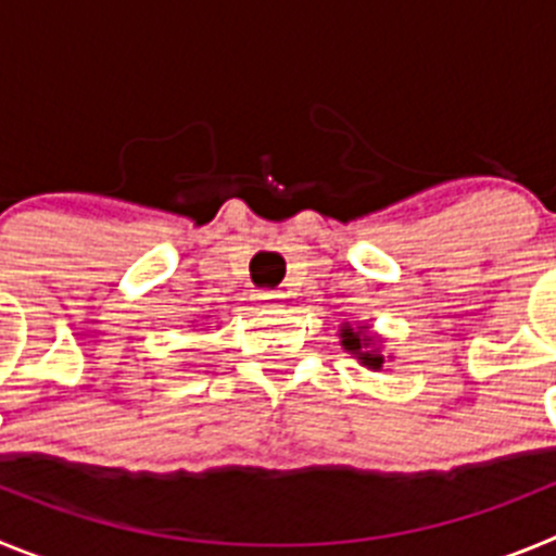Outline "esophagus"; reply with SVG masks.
I'll return each mask as SVG.
<instances>
[{
  "instance_id": "34e87169",
  "label": "esophagus",
  "mask_w": 556,
  "mask_h": 556,
  "mask_svg": "<svg viewBox=\"0 0 556 556\" xmlns=\"http://www.w3.org/2000/svg\"><path fill=\"white\" fill-rule=\"evenodd\" d=\"M255 301L262 303L264 308H278V306H281V301H283V294L264 289V292H255Z\"/></svg>"
}]
</instances>
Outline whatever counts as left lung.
<instances>
[{
    "label": "left lung",
    "instance_id": "left-lung-1",
    "mask_svg": "<svg viewBox=\"0 0 556 556\" xmlns=\"http://www.w3.org/2000/svg\"><path fill=\"white\" fill-rule=\"evenodd\" d=\"M339 339H342V348L353 353L367 370H381L384 367V353L378 351V339L370 337L365 328H351V323H345L339 328Z\"/></svg>",
    "mask_w": 556,
    "mask_h": 556
}]
</instances>
